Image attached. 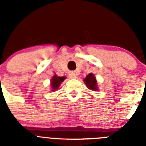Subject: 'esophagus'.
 Returning a JSON list of instances; mask_svg holds the SVG:
<instances>
[{
    "label": "esophagus",
    "instance_id": "1",
    "mask_svg": "<svg viewBox=\"0 0 146 146\" xmlns=\"http://www.w3.org/2000/svg\"><path fill=\"white\" fill-rule=\"evenodd\" d=\"M69 77H70V78H72V79H74V78L77 77V75H76V74L74 73V72H71L70 74H69Z\"/></svg>",
    "mask_w": 146,
    "mask_h": 146
}]
</instances>
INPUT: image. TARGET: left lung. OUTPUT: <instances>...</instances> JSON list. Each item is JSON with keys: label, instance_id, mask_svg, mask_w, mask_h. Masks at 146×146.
<instances>
[{"label": "left lung", "instance_id": "left-lung-1", "mask_svg": "<svg viewBox=\"0 0 146 146\" xmlns=\"http://www.w3.org/2000/svg\"><path fill=\"white\" fill-rule=\"evenodd\" d=\"M83 80H84V82L86 83V86H87L88 89L94 91L98 90L97 81H96V77H94V74H92V73L88 74Z\"/></svg>", "mask_w": 146, "mask_h": 146}]
</instances>
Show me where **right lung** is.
<instances>
[{"label": "right lung", "mask_w": 146, "mask_h": 146, "mask_svg": "<svg viewBox=\"0 0 146 146\" xmlns=\"http://www.w3.org/2000/svg\"><path fill=\"white\" fill-rule=\"evenodd\" d=\"M66 79V77H58L56 74L53 76L51 79V88L52 91H55L59 88L62 82H64V80Z\"/></svg>", "instance_id": "right-lung-1"}]
</instances>
